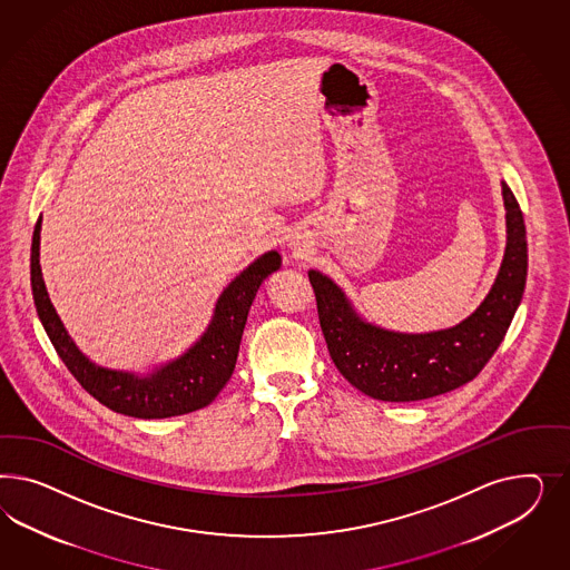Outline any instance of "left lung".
I'll return each mask as SVG.
<instances>
[{
    "instance_id": "1",
    "label": "left lung",
    "mask_w": 570,
    "mask_h": 570,
    "mask_svg": "<svg viewBox=\"0 0 570 570\" xmlns=\"http://www.w3.org/2000/svg\"><path fill=\"white\" fill-rule=\"evenodd\" d=\"M505 253L479 309L448 330L405 334L362 320L328 276L311 269L320 326L338 372L367 397L420 401L479 376L512 324L527 284V229L517 198L501 181Z\"/></svg>"
}]
</instances>
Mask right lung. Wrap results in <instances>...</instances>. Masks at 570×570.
I'll return each mask as SVG.
<instances>
[{"instance_id": "1", "label": "right lung", "mask_w": 570, "mask_h": 570, "mask_svg": "<svg viewBox=\"0 0 570 570\" xmlns=\"http://www.w3.org/2000/svg\"><path fill=\"white\" fill-rule=\"evenodd\" d=\"M39 232L41 217L35 224L31 244V288L37 315L48 332L56 353L91 397L98 399L117 414L144 420L190 414L200 407H207L222 393L227 380L234 374L242 332L257 291L282 265L277 250L261 255L240 276L234 277L227 284L215 305L213 320L205 334L184 355L156 367L148 376H138L134 372L96 365L72 343L69 332L53 309L41 276Z\"/></svg>"}]
</instances>
